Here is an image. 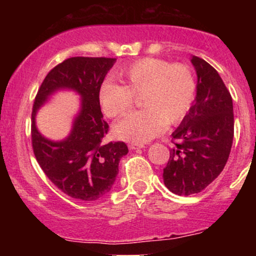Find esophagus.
<instances>
[{
  "label": "esophagus",
  "mask_w": 256,
  "mask_h": 256,
  "mask_svg": "<svg viewBox=\"0 0 256 256\" xmlns=\"http://www.w3.org/2000/svg\"><path fill=\"white\" fill-rule=\"evenodd\" d=\"M128 148H130L131 150H136V149L144 148V146H143V144H136V143H130V144H128Z\"/></svg>",
  "instance_id": "esophagus-1"
}]
</instances>
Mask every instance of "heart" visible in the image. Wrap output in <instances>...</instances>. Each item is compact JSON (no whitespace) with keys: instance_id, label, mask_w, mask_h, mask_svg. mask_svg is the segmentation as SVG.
I'll use <instances>...</instances> for the list:
<instances>
[{"instance_id":"obj_1","label":"heart","mask_w":256,"mask_h":256,"mask_svg":"<svg viewBox=\"0 0 256 256\" xmlns=\"http://www.w3.org/2000/svg\"><path fill=\"white\" fill-rule=\"evenodd\" d=\"M116 76L122 85L106 80L98 90V102L104 116H124L134 107L138 96L144 108L114 125V134L120 140L148 142L160 134L165 125L180 122L195 101V76L186 64L143 58L119 68Z\"/></svg>"}]
</instances>
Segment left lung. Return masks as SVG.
Masks as SVG:
<instances>
[{"label": "left lung", "mask_w": 256, "mask_h": 256, "mask_svg": "<svg viewBox=\"0 0 256 256\" xmlns=\"http://www.w3.org/2000/svg\"><path fill=\"white\" fill-rule=\"evenodd\" d=\"M198 74L196 98L172 134L174 146L164 168V183L179 196L198 194L228 162L234 140V106L230 91L207 61L192 58Z\"/></svg>", "instance_id": "left-lung-1"}]
</instances>
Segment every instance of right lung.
<instances>
[{
  "label": "right lung",
  "mask_w": 256,
  "mask_h": 256,
  "mask_svg": "<svg viewBox=\"0 0 256 256\" xmlns=\"http://www.w3.org/2000/svg\"><path fill=\"white\" fill-rule=\"evenodd\" d=\"M116 58H70L44 78L32 108L34 154L46 176L73 198L95 201L110 192L119 172V161L128 152L124 142H104L107 122L98 102V90ZM74 90L82 107L72 134L60 142L46 140L36 128V113L55 90Z\"/></svg>",
  "instance_id": "right-lung-1"
}]
</instances>
